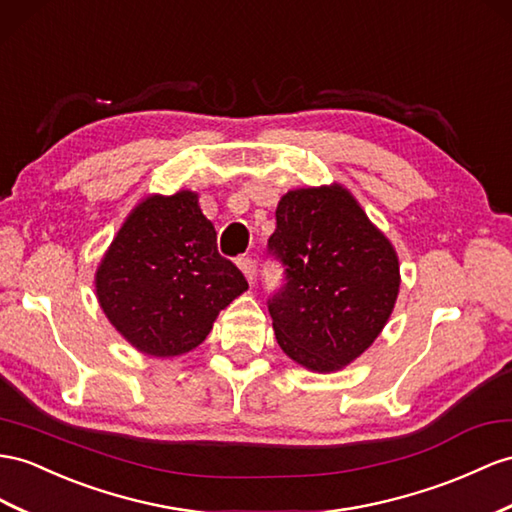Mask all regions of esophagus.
Masks as SVG:
<instances>
[{
	"label": "esophagus",
	"mask_w": 512,
	"mask_h": 512,
	"mask_svg": "<svg viewBox=\"0 0 512 512\" xmlns=\"http://www.w3.org/2000/svg\"><path fill=\"white\" fill-rule=\"evenodd\" d=\"M238 266H240V270L244 272L246 281L253 283V281H255V261H253V257H251V255H242V257L238 259Z\"/></svg>",
	"instance_id": "obj_1"
}]
</instances>
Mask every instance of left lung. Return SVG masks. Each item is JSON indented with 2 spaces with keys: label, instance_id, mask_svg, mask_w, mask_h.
<instances>
[{
  "label": "left lung",
  "instance_id": "left-lung-1",
  "mask_svg": "<svg viewBox=\"0 0 512 512\" xmlns=\"http://www.w3.org/2000/svg\"><path fill=\"white\" fill-rule=\"evenodd\" d=\"M268 253L285 270L268 311L287 357L313 372H335L381 335L400 290L398 255L346 188L333 183L281 196Z\"/></svg>",
  "mask_w": 512,
  "mask_h": 512
}]
</instances>
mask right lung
Wrapping results in <instances>:
<instances>
[{
  "label": "right lung",
  "mask_w": 512,
  "mask_h": 512,
  "mask_svg": "<svg viewBox=\"0 0 512 512\" xmlns=\"http://www.w3.org/2000/svg\"><path fill=\"white\" fill-rule=\"evenodd\" d=\"M97 298L136 350L177 357L199 346L218 313L248 283L220 257L199 194H153L138 203L97 268Z\"/></svg>",
  "instance_id": "1"
}]
</instances>
